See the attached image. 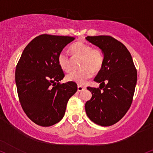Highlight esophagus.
Returning a JSON list of instances; mask_svg holds the SVG:
<instances>
[{"label": "esophagus", "instance_id": "obj_1", "mask_svg": "<svg viewBox=\"0 0 153 153\" xmlns=\"http://www.w3.org/2000/svg\"><path fill=\"white\" fill-rule=\"evenodd\" d=\"M86 88V87H84V86H82L81 85H79L77 86V90H78V91H82L83 90H84Z\"/></svg>", "mask_w": 153, "mask_h": 153}]
</instances>
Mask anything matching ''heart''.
Instances as JSON below:
<instances>
[{
	"label": "heart",
	"instance_id": "obj_1",
	"mask_svg": "<svg viewBox=\"0 0 153 153\" xmlns=\"http://www.w3.org/2000/svg\"><path fill=\"white\" fill-rule=\"evenodd\" d=\"M70 51L74 56L82 58L79 71H71L67 76L69 82L84 84L88 79L91 78L94 72H98L101 69L103 65V55L99 48H93L90 45L82 42L73 44ZM58 64L60 68L65 71L71 70V59L69 54L62 51L58 56Z\"/></svg>",
	"mask_w": 153,
	"mask_h": 153
}]
</instances>
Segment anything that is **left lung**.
Listing matches in <instances>:
<instances>
[{
    "label": "left lung",
    "mask_w": 153,
    "mask_h": 153,
    "mask_svg": "<svg viewBox=\"0 0 153 153\" xmlns=\"http://www.w3.org/2000/svg\"><path fill=\"white\" fill-rule=\"evenodd\" d=\"M86 40L99 47L103 65L94 79L99 88L88 86L92 97L85 110L89 119L101 126L116 123L125 116L133 101L137 83V70L126 46L107 35L87 36Z\"/></svg>",
    "instance_id": "1"
}]
</instances>
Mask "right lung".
<instances>
[{
	"label": "right lung",
	"mask_w": 153,
	"mask_h": 153,
	"mask_svg": "<svg viewBox=\"0 0 153 153\" xmlns=\"http://www.w3.org/2000/svg\"><path fill=\"white\" fill-rule=\"evenodd\" d=\"M75 38L44 35L34 38L24 49L16 69L20 104L28 118L48 127L65 116L68 101L77 91L75 82L60 84L65 77L58 64L62 50Z\"/></svg>",
	"instance_id": "add662e5"
}]
</instances>
